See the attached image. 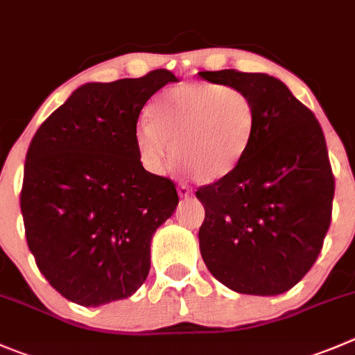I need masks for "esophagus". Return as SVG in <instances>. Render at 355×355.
<instances>
[{
  "label": "esophagus",
  "instance_id": "esophagus-1",
  "mask_svg": "<svg viewBox=\"0 0 355 355\" xmlns=\"http://www.w3.org/2000/svg\"><path fill=\"white\" fill-rule=\"evenodd\" d=\"M178 195H180L181 198L190 197V195H191V188L187 187V184H181V187L178 188Z\"/></svg>",
  "mask_w": 355,
  "mask_h": 355
}]
</instances>
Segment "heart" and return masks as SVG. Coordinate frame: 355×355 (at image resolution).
<instances>
[{"label":"heart","instance_id":"1","mask_svg":"<svg viewBox=\"0 0 355 355\" xmlns=\"http://www.w3.org/2000/svg\"><path fill=\"white\" fill-rule=\"evenodd\" d=\"M254 130V103L244 90L193 82L167 90L155 116L141 118L136 146L155 174L174 165L178 153L200 183H218L242 164Z\"/></svg>","mask_w":355,"mask_h":355}]
</instances>
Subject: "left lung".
Masks as SVG:
<instances>
[{
  "instance_id": "obj_1",
  "label": "left lung",
  "mask_w": 355,
  "mask_h": 355,
  "mask_svg": "<svg viewBox=\"0 0 355 355\" xmlns=\"http://www.w3.org/2000/svg\"><path fill=\"white\" fill-rule=\"evenodd\" d=\"M241 89L256 110V130L228 178L198 188L205 209L200 254L221 284L242 295L289 291L312 268L331 223L335 178L312 111L279 78L234 69L200 71Z\"/></svg>"
}]
</instances>
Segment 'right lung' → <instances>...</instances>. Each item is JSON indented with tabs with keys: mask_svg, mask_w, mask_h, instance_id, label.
Listing matches in <instances>:
<instances>
[{
	"mask_svg": "<svg viewBox=\"0 0 355 355\" xmlns=\"http://www.w3.org/2000/svg\"><path fill=\"white\" fill-rule=\"evenodd\" d=\"M171 82V71L155 69L85 83L33 137L20 193L26 239L40 272L69 302L99 306L146 281L151 239L180 197L171 180L143 167L136 125Z\"/></svg>",
	"mask_w": 355,
	"mask_h": 355,
	"instance_id": "right-lung-1",
	"label": "right lung"
}]
</instances>
